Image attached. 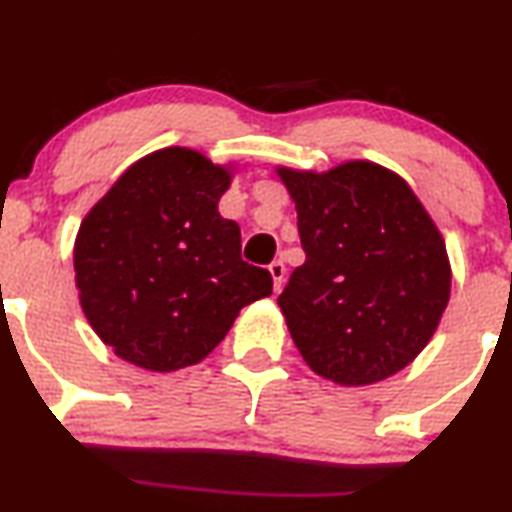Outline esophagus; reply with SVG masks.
Instances as JSON below:
<instances>
[{"mask_svg":"<svg viewBox=\"0 0 512 512\" xmlns=\"http://www.w3.org/2000/svg\"><path fill=\"white\" fill-rule=\"evenodd\" d=\"M269 274H272V279H274V291H281L283 279H286V264H283L281 260H274L272 264H269Z\"/></svg>","mask_w":512,"mask_h":512,"instance_id":"obj_1","label":"esophagus"}]
</instances>
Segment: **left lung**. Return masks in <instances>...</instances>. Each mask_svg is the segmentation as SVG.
<instances>
[{
	"mask_svg": "<svg viewBox=\"0 0 512 512\" xmlns=\"http://www.w3.org/2000/svg\"><path fill=\"white\" fill-rule=\"evenodd\" d=\"M276 174L305 250L279 295L295 346L334 384L389 379L432 341L451 298L441 231L408 183L374 162Z\"/></svg>",
	"mask_w": 512,
	"mask_h": 512,
	"instance_id": "1",
	"label": "left lung"
}]
</instances>
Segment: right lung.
<instances>
[{
    "instance_id": "1",
    "label": "right lung",
    "mask_w": 512,
    "mask_h": 512,
    "mask_svg": "<svg viewBox=\"0 0 512 512\" xmlns=\"http://www.w3.org/2000/svg\"><path fill=\"white\" fill-rule=\"evenodd\" d=\"M231 166L164 147L128 166L80 221V307L104 346L150 372L197 365L238 312L272 295V274L240 260V229L219 214Z\"/></svg>"
}]
</instances>
